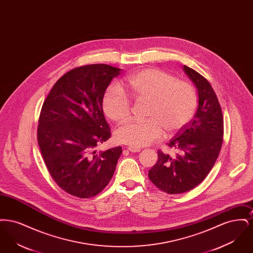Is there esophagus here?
I'll return each mask as SVG.
<instances>
[{"label": "esophagus", "instance_id": "obj_1", "mask_svg": "<svg viewBox=\"0 0 253 253\" xmlns=\"http://www.w3.org/2000/svg\"><path fill=\"white\" fill-rule=\"evenodd\" d=\"M127 149H128V151H130V152H132V153H138V152L141 151L140 148H136V147H132V146L128 147Z\"/></svg>", "mask_w": 253, "mask_h": 253}]
</instances>
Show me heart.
Listing matches in <instances>:
<instances>
[{
    "mask_svg": "<svg viewBox=\"0 0 253 253\" xmlns=\"http://www.w3.org/2000/svg\"><path fill=\"white\" fill-rule=\"evenodd\" d=\"M124 85L135 99L149 100L144 121H129L116 131L119 142L144 147L158 139L163 128L173 132L193 118L197 95L193 85L158 69H145L128 76ZM105 115L112 121H126L130 116V101L117 85L107 88L102 98Z\"/></svg>",
    "mask_w": 253,
    "mask_h": 253,
    "instance_id": "1",
    "label": "heart"
}]
</instances>
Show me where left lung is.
Returning <instances> with one entry per match:
<instances>
[{
  "label": "left lung",
  "instance_id": "8db88e82",
  "mask_svg": "<svg viewBox=\"0 0 253 253\" xmlns=\"http://www.w3.org/2000/svg\"><path fill=\"white\" fill-rule=\"evenodd\" d=\"M183 71L197 90V111L168 143L175 155L158 151L157 162L149 170L150 180L170 194L191 191L204 180L219 156L224 133L223 114L212 87L192 68L184 65Z\"/></svg>",
  "mask_w": 253,
  "mask_h": 253
}]
</instances>
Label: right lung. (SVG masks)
Returning a JSON list of instances; mask_svg holds the SVG:
<instances>
[{
	"instance_id": "obj_1",
	"label": "right lung",
	"mask_w": 253,
	"mask_h": 253,
	"mask_svg": "<svg viewBox=\"0 0 253 253\" xmlns=\"http://www.w3.org/2000/svg\"><path fill=\"white\" fill-rule=\"evenodd\" d=\"M121 69L89 64L64 74L43 102L38 143L54 181L66 193L89 198L100 193L114 175L121 146L96 152L111 136L102 98Z\"/></svg>"
}]
</instances>
